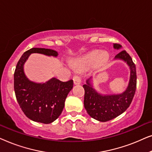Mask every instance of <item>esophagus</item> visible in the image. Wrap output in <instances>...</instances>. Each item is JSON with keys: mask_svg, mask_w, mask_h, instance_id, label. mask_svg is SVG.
Returning a JSON list of instances; mask_svg holds the SVG:
<instances>
[{"mask_svg": "<svg viewBox=\"0 0 152 152\" xmlns=\"http://www.w3.org/2000/svg\"><path fill=\"white\" fill-rule=\"evenodd\" d=\"M73 82L74 84L75 85H79L81 84V78L80 77H79L77 75H75L73 77Z\"/></svg>", "mask_w": 152, "mask_h": 152, "instance_id": "obj_1", "label": "esophagus"}]
</instances>
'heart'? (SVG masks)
Masks as SVG:
<instances>
[{"mask_svg": "<svg viewBox=\"0 0 152 152\" xmlns=\"http://www.w3.org/2000/svg\"><path fill=\"white\" fill-rule=\"evenodd\" d=\"M107 54H102L100 51L96 50L89 54L86 57L77 60L76 66L80 69H86L88 65L97 61L101 58H102L103 59H107Z\"/></svg>", "mask_w": 152, "mask_h": 152, "instance_id": "heart-1", "label": "heart"}]
</instances>
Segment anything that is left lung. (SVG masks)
Wrapping results in <instances>:
<instances>
[{"label": "left lung", "mask_w": 152, "mask_h": 152, "mask_svg": "<svg viewBox=\"0 0 152 152\" xmlns=\"http://www.w3.org/2000/svg\"><path fill=\"white\" fill-rule=\"evenodd\" d=\"M121 45L114 43L115 49L121 48ZM115 59L126 62L130 68V78L127 88L122 93L117 95H102L93 88L90 79L83 85L84 88V108L91 118L100 122H107L118 117L129 107L136 89V69L130 55L122 50L115 55Z\"/></svg>", "instance_id": "obj_1"}]
</instances>
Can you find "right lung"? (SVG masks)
<instances>
[{
    "instance_id": "1",
    "label": "right lung",
    "mask_w": 152,
    "mask_h": 152,
    "mask_svg": "<svg viewBox=\"0 0 152 152\" xmlns=\"http://www.w3.org/2000/svg\"><path fill=\"white\" fill-rule=\"evenodd\" d=\"M32 53L57 57V51L33 48L18 60L14 74V88L20 109L33 121L49 124L61 115L68 93L73 87V81L61 82L55 77L45 83H35L26 76L23 65Z\"/></svg>"
}]
</instances>
